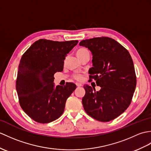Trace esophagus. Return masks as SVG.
Wrapping results in <instances>:
<instances>
[{
	"label": "esophagus",
	"instance_id": "1",
	"mask_svg": "<svg viewBox=\"0 0 151 151\" xmlns=\"http://www.w3.org/2000/svg\"><path fill=\"white\" fill-rule=\"evenodd\" d=\"M76 85L77 87H81L82 86V83H76Z\"/></svg>",
	"mask_w": 151,
	"mask_h": 151
}]
</instances>
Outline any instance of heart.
Listing matches in <instances>:
<instances>
[{
  "instance_id": "obj_1",
  "label": "heart",
  "mask_w": 151,
  "mask_h": 151,
  "mask_svg": "<svg viewBox=\"0 0 151 151\" xmlns=\"http://www.w3.org/2000/svg\"><path fill=\"white\" fill-rule=\"evenodd\" d=\"M86 52H89V51L85 48H81L78 50V51H77V52H76V54H77V56L78 57V56H80L84 53H86ZM73 78H75V80H78V81H80V80H82L83 79V75L81 74V73H75V74L73 75Z\"/></svg>"
}]
</instances>
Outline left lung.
I'll list each match as a JSON object with an SVG mask.
<instances>
[{
  "label": "left lung",
  "instance_id": "1",
  "mask_svg": "<svg viewBox=\"0 0 151 151\" xmlns=\"http://www.w3.org/2000/svg\"><path fill=\"white\" fill-rule=\"evenodd\" d=\"M79 44L91 51L93 67L89 71V80H94L101 87L99 91L95 92L94 87L83 86L84 110L96 120H113L128 108L135 91L136 76L131 55L109 37L83 40Z\"/></svg>",
  "mask_w": 151,
  "mask_h": 151
}]
</instances>
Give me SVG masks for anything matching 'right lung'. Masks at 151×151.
Masks as SVG:
<instances>
[{"label": "right lung", "mask_w": 151, "mask_h": 151, "mask_svg": "<svg viewBox=\"0 0 151 151\" xmlns=\"http://www.w3.org/2000/svg\"><path fill=\"white\" fill-rule=\"evenodd\" d=\"M78 42L40 39L20 59L16 81L19 104L38 123H50L61 116L66 100L76 89L72 82L55 88L53 81L54 74L63 71L65 57Z\"/></svg>", "instance_id": "add662e5"}]
</instances>
